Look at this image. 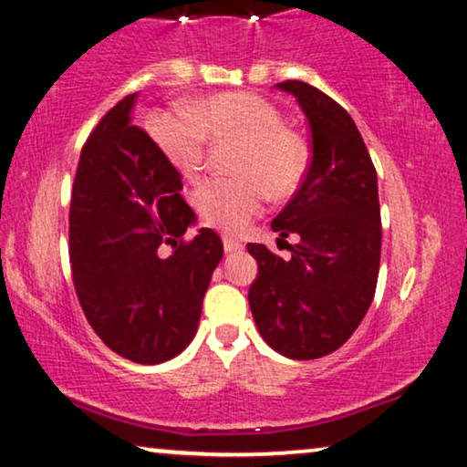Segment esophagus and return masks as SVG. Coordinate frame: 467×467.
<instances>
[{
  "label": "esophagus",
  "instance_id": "esophagus-1",
  "mask_svg": "<svg viewBox=\"0 0 467 467\" xmlns=\"http://www.w3.org/2000/svg\"><path fill=\"white\" fill-rule=\"evenodd\" d=\"M222 243H224V252H228V254L241 252V249L245 247L239 239H233V236H224V239H222Z\"/></svg>",
  "mask_w": 467,
  "mask_h": 467
}]
</instances>
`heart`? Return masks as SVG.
I'll use <instances>...</instances> for the list:
<instances>
[{"label": "heart", "mask_w": 467, "mask_h": 467, "mask_svg": "<svg viewBox=\"0 0 467 467\" xmlns=\"http://www.w3.org/2000/svg\"><path fill=\"white\" fill-rule=\"evenodd\" d=\"M150 140L180 176L199 178L207 138L236 140L234 176L210 178L194 194L207 224L236 234L262 212L264 201L300 191L310 170V142L283 123L273 102L254 92H220L191 100L186 110L155 113L146 123Z\"/></svg>", "instance_id": "b5f03b06"}]
</instances>
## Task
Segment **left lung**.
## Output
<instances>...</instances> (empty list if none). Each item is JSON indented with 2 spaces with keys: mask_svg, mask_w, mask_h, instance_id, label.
I'll use <instances>...</instances> for the list:
<instances>
[{
  "mask_svg": "<svg viewBox=\"0 0 467 467\" xmlns=\"http://www.w3.org/2000/svg\"><path fill=\"white\" fill-rule=\"evenodd\" d=\"M308 117L312 161L304 184L273 220L300 234L291 257L249 243L257 276L249 287L257 331L287 358L310 360L348 342L373 302L379 275L378 173L344 107L304 81H283Z\"/></svg>",
  "mask_w": 467,
  "mask_h": 467,
  "instance_id": "1",
  "label": "left lung"
}]
</instances>
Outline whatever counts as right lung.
I'll return each mask as SVG.
<instances>
[{
    "mask_svg": "<svg viewBox=\"0 0 467 467\" xmlns=\"http://www.w3.org/2000/svg\"><path fill=\"white\" fill-rule=\"evenodd\" d=\"M134 100L117 102L83 144L68 255L96 336L123 358L157 365L192 342L224 247L212 228L184 241L194 212L180 194L182 178L130 123Z\"/></svg>",
    "mask_w": 467,
    "mask_h": 467,
    "instance_id": "1",
    "label": "right lung"
}]
</instances>
